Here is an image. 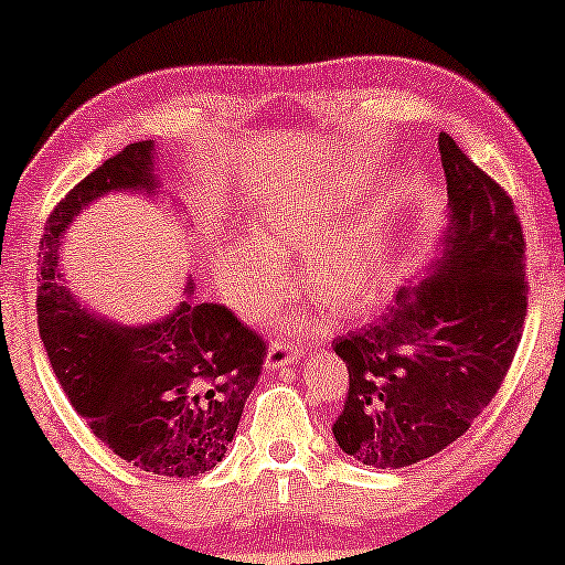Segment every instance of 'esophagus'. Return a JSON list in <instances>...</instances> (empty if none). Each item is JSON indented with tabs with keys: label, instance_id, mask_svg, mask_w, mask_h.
<instances>
[{
	"label": "esophagus",
	"instance_id": "esophagus-1",
	"mask_svg": "<svg viewBox=\"0 0 565 565\" xmlns=\"http://www.w3.org/2000/svg\"><path fill=\"white\" fill-rule=\"evenodd\" d=\"M297 361V348L289 345V342H270L268 353H265V369L268 372H276V369H284Z\"/></svg>",
	"mask_w": 565,
	"mask_h": 565
}]
</instances>
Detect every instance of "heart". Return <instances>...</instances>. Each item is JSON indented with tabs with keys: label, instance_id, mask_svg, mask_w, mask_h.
I'll list each match as a JSON object with an SVG mask.
<instances>
[{
	"label": "heart",
	"instance_id": "1",
	"mask_svg": "<svg viewBox=\"0 0 565 565\" xmlns=\"http://www.w3.org/2000/svg\"><path fill=\"white\" fill-rule=\"evenodd\" d=\"M302 255V291L329 313H359L377 297L380 244L361 225L340 228L332 201L313 188H287L263 204L246 244L217 252L212 276L225 302L255 319L281 302L289 289L287 270Z\"/></svg>",
	"mask_w": 565,
	"mask_h": 565
}]
</instances>
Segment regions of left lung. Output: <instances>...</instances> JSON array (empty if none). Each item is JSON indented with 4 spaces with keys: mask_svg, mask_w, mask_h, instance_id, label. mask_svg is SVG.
Wrapping results in <instances>:
<instances>
[{
    "mask_svg": "<svg viewBox=\"0 0 565 565\" xmlns=\"http://www.w3.org/2000/svg\"><path fill=\"white\" fill-rule=\"evenodd\" d=\"M438 151L449 191L438 257L377 321L334 342L350 385L332 433L369 468H408L465 436L523 334L526 244L512 199L446 132Z\"/></svg>",
    "mask_w": 565,
    "mask_h": 565,
    "instance_id": "8db88e82",
    "label": "left lung"
}]
</instances>
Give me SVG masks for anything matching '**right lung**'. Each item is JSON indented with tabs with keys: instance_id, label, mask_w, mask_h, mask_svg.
Masks as SVG:
<instances>
[{
	"instance_id": "1",
	"label": "right lung",
	"mask_w": 565,
	"mask_h": 565,
	"mask_svg": "<svg viewBox=\"0 0 565 565\" xmlns=\"http://www.w3.org/2000/svg\"><path fill=\"white\" fill-rule=\"evenodd\" d=\"M153 161V140L129 142L55 206L39 242L36 321L63 393L95 436L135 468L191 478L223 462L260 377L263 337L225 305L191 297L153 323L106 321L71 295L57 265L68 225L93 201L157 196Z\"/></svg>"
}]
</instances>
